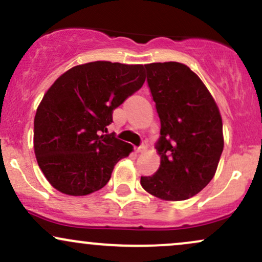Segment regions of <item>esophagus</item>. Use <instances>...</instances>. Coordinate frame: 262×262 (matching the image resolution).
<instances>
[{
	"instance_id": "34e87169",
	"label": "esophagus",
	"mask_w": 262,
	"mask_h": 262,
	"mask_svg": "<svg viewBox=\"0 0 262 262\" xmlns=\"http://www.w3.org/2000/svg\"><path fill=\"white\" fill-rule=\"evenodd\" d=\"M145 150H146V145H145V144H141L140 146H138V148L135 149V151H137V152H143V151H145Z\"/></svg>"
}]
</instances>
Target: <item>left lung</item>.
<instances>
[{
    "instance_id": "8db88e82",
    "label": "left lung",
    "mask_w": 262,
    "mask_h": 262,
    "mask_svg": "<svg viewBox=\"0 0 262 262\" xmlns=\"http://www.w3.org/2000/svg\"><path fill=\"white\" fill-rule=\"evenodd\" d=\"M148 86L160 118L156 150L160 167L141 176L146 192L165 201H185L214 176L223 151V123L207 87L181 62L145 65Z\"/></svg>"
}]
</instances>
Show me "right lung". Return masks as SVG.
<instances>
[{
	"mask_svg": "<svg viewBox=\"0 0 262 262\" xmlns=\"http://www.w3.org/2000/svg\"><path fill=\"white\" fill-rule=\"evenodd\" d=\"M143 65L93 61L74 66L44 95L34 118V152L54 188L86 196L110 181L133 150L107 134L113 110L143 86Z\"/></svg>",
	"mask_w": 262,
	"mask_h": 262,
	"instance_id": "add662e5",
	"label": "right lung"
}]
</instances>
